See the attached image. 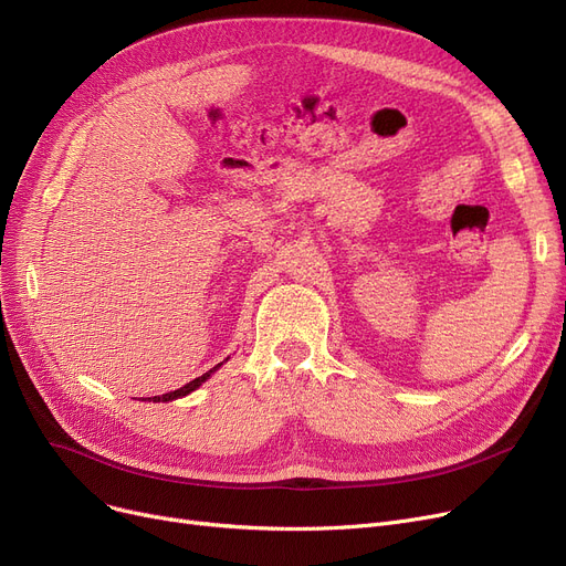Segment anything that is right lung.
I'll return each instance as SVG.
<instances>
[{"label": "right lung", "mask_w": 566, "mask_h": 566, "mask_svg": "<svg viewBox=\"0 0 566 566\" xmlns=\"http://www.w3.org/2000/svg\"><path fill=\"white\" fill-rule=\"evenodd\" d=\"M222 367V363L220 365H216L213 369H208L206 374H201L199 378H195V380H190V382H186L184 388H178V390H174V392H167V395H163V397H154V401H174V399H181V397H186V395H190V392H195L201 382H206L208 378H211V374L213 371H218ZM151 399V397H148Z\"/></svg>", "instance_id": "1"}]
</instances>
